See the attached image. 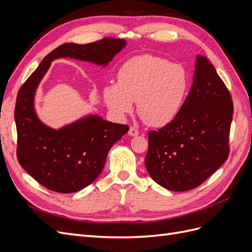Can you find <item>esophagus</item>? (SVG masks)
Returning a JSON list of instances; mask_svg holds the SVG:
<instances>
[{
	"label": "esophagus",
	"mask_w": 252,
	"mask_h": 252,
	"mask_svg": "<svg viewBox=\"0 0 252 252\" xmlns=\"http://www.w3.org/2000/svg\"><path fill=\"white\" fill-rule=\"evenodd\" d=\"M128 134L131 135V136H135L139 134V130L138 128H135L134 126H130V128H129V131H128Z\"/></svg>",
	"instance_id": "esophagus-1"
}]
</instances>
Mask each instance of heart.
<instances>
[{
	"instance_id": "1",
	"label": "heart",
	"mask_w": 252,
	"mask_h": 252,
	"mask_svg": "<svg viewBox=\"0 0 252 252\" xmlns=\"http://www.w3.org/2000/svg\"><path fill=\"white\" fill-rule=\"evenodd\" d=\"M187 70L156 56H139L121 66L118 83L104 88V100L119 116L132 110L133 102L145 124L162 127L178 116L189 93Z\"/></svg>"
}]
</instances>
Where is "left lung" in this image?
<instances>
[{
	"mask_svg": "<svg viewBox=\"0 0 252 252\" xmlns=\"http://www.w3.org/2000/svg\"><path fill=\"white\" fill-rule=\"evenodd\" d=\"M233 102L208 59L197 55L193 84L178 116L148 132L145 166L172 191L200 186L229 156Z\"/></svg>",
	"mask_w": 252,
	"mask_h": 252,
	"instance_id": "left-lung-1",
	"label": "left lung"
}]
</instances>
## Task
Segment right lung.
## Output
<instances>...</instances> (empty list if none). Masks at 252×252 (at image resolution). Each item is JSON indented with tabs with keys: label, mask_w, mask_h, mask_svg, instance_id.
Listing matches in <instances>:
<instances>
[{
	"label": "right lung",
	"mask_w": 252,
	"mask_h": 252,
	"mask_svg": "<svg viewBox=\"0 0 252 252\" xmlns=\"http://www.w3.org/2000/svg\"><path fill=\"white\" fill-rule=\"evenodd\" d=\"M125 45V40L110 36L88 44H63L48 53L21 86L14 108L17 158L23 168L47 189L70 193L90 185L102 172L110 148L129 126L93 116L59 130L51 129L37 120L33 110L37 85L53 60L70 57L107 65Z\"/></svg>",
	"instance_id": "right-lung-1"
}]
</instances>
